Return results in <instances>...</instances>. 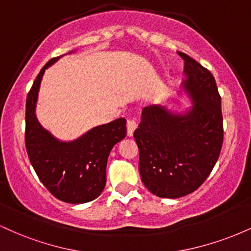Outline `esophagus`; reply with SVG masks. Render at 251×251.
<instances>
[{
    "instance_id": "34e87169",
    "label": "esophagus",
    "mask_w": 251,
    "mask_h": 251,
    "mask_svg": "<svg viewBox=\"0 0 251 251\" xmlns=\"http://www.w3.org/2000/svg\"><path fill=\"white\" fill-rule=\"evenodd\" d=\"M127 135L128 137H132L133 135L134 129L137 128V123H135L134 119H128L127 120Z\"/></svg>"
}]
</instances>
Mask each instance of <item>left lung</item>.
Segmentation results:
<instances>
[{
    "label": "left lung",
    "instance_id": "obj_1",
    "mask_svg": "<svg viewBox=\"0 0 251 251\" xmlns=\"http://www.w3.org/2000/svg\"><path fill=\"white\" fill-rule=\"evenodd\" d=\"M183 89L192 107L179 114L159 106L142 112L134 131L144 185L162 198H179L197 190L208 178L223 144L221 97L210 71L186 54Z\"/></svg>",
    "mask_w": 251,
    "mask_h": 251
}]
</instances>
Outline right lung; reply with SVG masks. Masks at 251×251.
Wrapping results in <instances>:
<instances>
[{"mask_svg": "<svg viewBox=\"0 0 251 251\" xmlns=\"http://www.w3.org/2000/svg\"><path fill=\"white\" fill-rule=\"evenodd\" d=\"M61 56L53 57L37 74L25 101V149L37 177L54 197L71 204L96 200L106 185L111 150L126 135L124 118L89 129L73 142H60L37 120L35 107L43 73Z\"/></svg>", "mask_w": 251, "mask_h": 251, "instance_id": "1", "label": "right lung"}]
</instances>
